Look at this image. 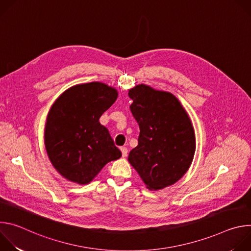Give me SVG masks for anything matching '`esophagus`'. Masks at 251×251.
<instances>
[{
  "label": "esophagus",
  "instance_id": "1",
  "mask_svg": "<svg viewBox=\"0 0 251 251\" xmlns=\"http://www.w3.org/2000/svg\"><path fill=\"white\" fill-rule=\"evenodd\" d=\"M120 149H121V152H122V156L126 157L127 154H128V149L126 147H121Z\"/></svg>",
  "mask_w": 251,
  "mask_h": 251
}]
</instances>
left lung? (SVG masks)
Returning a JSON list of instances; mask_svg holds the SVG:
<instances>
[{
  "label": "left lung",
  "mask_w": 251,
  "mask_h": 251,
  "mask_svg": "<svg viewBox=\"0 0 251 251\" xmlns=\"http://www.w3.org/2000/svg\"><path fill=\"white\" fill-rule=\"evenodd\" d=\"M131 112L138 122V146L128 161L149 190L174 185L189 170L196 151L191 119L170 92L139 84L128 92Z\"/></svg>",
  "instance_id": "8db88e82"
}]
</instances>
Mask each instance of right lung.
Wrapping results in <instances>:
<instances>
[{"instance_id":"add662e5","label":"right lung","mask_w":251,"mask_h":251,"mask_svg":"<svg viewBox=\"0 0 251 251\" xmlns=\"http://www.w3.org/2000/svg\"><path fill=\"white\" fill-rule=\"evenodd\" d=\"M117 96L111 86L89 82L68 88L52 104L45 145L52 166L66 180L86 185L107 163L122 156L108 129L99 122Z\"/></svg>"}]
</instances>
